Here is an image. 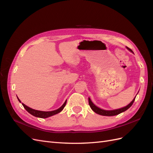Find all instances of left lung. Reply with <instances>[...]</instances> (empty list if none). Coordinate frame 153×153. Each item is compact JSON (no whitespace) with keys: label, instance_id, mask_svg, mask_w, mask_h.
I'll return each mask as SVG.
<instances>
[{"label":"left lung","instance_id":"8db88e82","mask_svg":"<svg viewBox=\"0 0 153 153\" xmlns=\"http://www.w3.org/2000/svg\"><path fill=\"white\" fill-rule=\"evenodd\" d=\"M126 48L128 50L130 51V52H133V51L130 48H129L128 47H126ZM135 98H134L132 100L131 102L129 104H128L127 106H124V107L121 108L113 110H103V109H101V108H98V106H96L92 102L90 98H89V104L90 105V107L91 108V109L96 114H98L99 115H104V116H114V115H118L119 114L124 112V111L127 110L129 107H131V105H133V103L134 102V101H135Z\"/></svg>","mask_w":153,"mask_h":153}]
</instances>
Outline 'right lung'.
Returning <instances> with one entry per match:
<instances>
[{
    "mask_svg": "<svg viewBox=\"0 0 153 153\" xmlns=\"http://www.w3.org/2000/svg\"><path fill=\"white\" fill-rule=\"evenodd\" d=\"M17 98H18V101H19L21 103V101L19 100V98H18V97H17ZM66 102H67V100L65 101L64 103L59 108L55 110H53V111H49V112H45V111H39V110L32 109V108L29 107V106H27V105H25L23 103H22V105L24 106V107L25 108V109L27 111V112H28L29 114H30L31 115H34V116L37 117H39V118H47L50 116H52V115H55L59 112H61V111L63 110V108H64V106H66Z\"/></svg>",
    "mask_w": 153,
    "mask_h": 153,
    "instance_id": "right-lung-1",
    "label": "right lung"
}]
</instances>
